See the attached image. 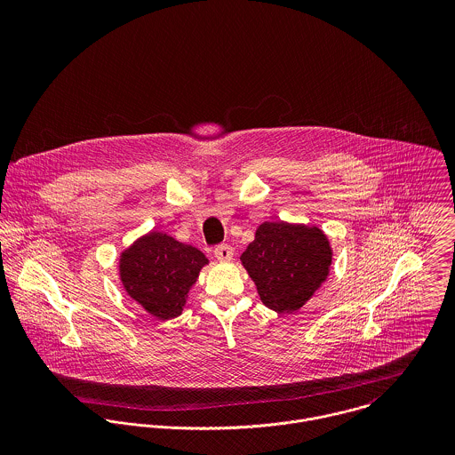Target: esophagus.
<instances>
[{"label": "esophagus", "mask_w": 455, "mask_h": 455, "mask_svg": "<svg viewBox=\"0 0 455 455\" xmlns=\"http://www.w3.org/2000/svg\"><path fill=\"white\" fill-rule=\"evenodd\" d=\"M213 254H215L217 260L228 262V260L233 259L235 251H233V247H231V245H217V247L213 249Z\"/></svg>", "instance_id": "obj_1"}]
</instances>
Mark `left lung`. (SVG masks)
<instances>
[{"label": "left lung", "instance_id": "left-lung-1", "mask_svg": "<svg viewBox=\"0 0 455 455\" xmlns=\"http://www.w3.org/2000/svg\"><path fill=\"white\" fill-rule=\"evenodd\" d=\"M331 247L319 228L264 222L242 254L260 301L278 312L301 308L321 287L331 266Z\"/></svg>", "mask_w": 455, "mask_h": 455}]
</instances>
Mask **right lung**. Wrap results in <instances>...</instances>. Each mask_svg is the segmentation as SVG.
<instances>
[{
  "label": "right lung",
  "mask_w": 455,
  "mask_h": 455,
  "mask_svg": "<svg viewBox=\"0 0 455 455\" xmlns=\"http://www.w3.org/2000/svg\"><path fill=\"white\" fill-rule=\"evenodd\" d=\"M208 262L196 247L152 231L123 252L121 280L131 298L161 321L182 314L199 269Z\"/></svg>",
  "instance_id": "right-lung-1"
}]
</instances>
